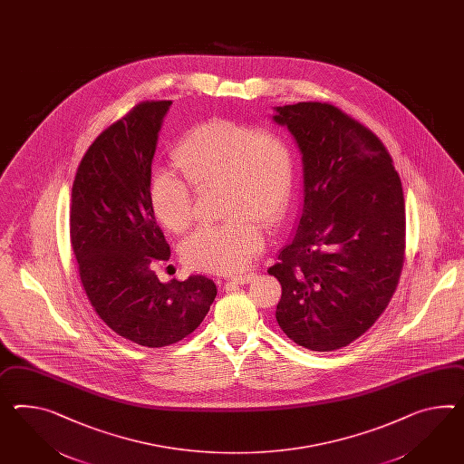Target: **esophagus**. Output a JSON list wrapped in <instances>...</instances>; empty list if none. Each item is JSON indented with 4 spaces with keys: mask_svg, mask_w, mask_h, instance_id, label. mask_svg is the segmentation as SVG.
<instances>
[{
    "mask_svg": "<svg viewBox=\"0 0 464 464\" xmlns=\"http://www.w3.org/2000/svg\"><path fill=\"white\" fill-rule=\"evenodd\" d=\"M256 276L254 274H244V276H234V277H230V279H227V281H230V283H234V285H247L250 283L252 279H254Z\"/></svg>",
    "mask_w": 464,
    "mask_h": 464,
    "instance_id": "obj_1",
    "label": "esophagus"
}]
</instances>
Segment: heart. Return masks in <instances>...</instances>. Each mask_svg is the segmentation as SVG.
Masks as SVG:
<instances>
[{
    "instance_id": "obj_1",
    "label": "heart",
    "mask_w": 464,
    "mask_h": 464,
    "mask_svg": "<svg viewBox=\"0 0 464 464\" xmlns=\"http://www.w3.org/2000/svg\"><path fill=\"white\" fill-rule=\"evenodd\" d=\"M171 163L193 188L220 187L218 226L200 227L181 247L190 267L205 273H238L266 244L264 224L276 226L287 214L296 183V158L283 132L256 130L234 120H214L185 132L171 148ZM148 200L160 224L173 234L193 220L191 191L181 179L158 171Z\"/></svg>"
}]
</instances>
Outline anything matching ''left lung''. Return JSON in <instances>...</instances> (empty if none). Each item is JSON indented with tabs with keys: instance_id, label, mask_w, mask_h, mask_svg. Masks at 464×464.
Returning a JSON list of instances; mask_svg holds the SVG:
<instances>
[{
	"instance_id": "1",
	"label": "left lung",
	"mask_w": 464,
	"mask_h": 464,
	"mask_svg": "<svg viewBox=\"0 0 464 464\" xmlns=\"http://www.w3.org/2000/svg\"><path fill=\"white\" fill-rule=\"evenodd\" d=\"M303 155L296 236L267 273L281 330L313 352L355 342L379 320L404 266L402 183L381 140L326 102L274 107Z\"/></svg>"
}]
</instances>
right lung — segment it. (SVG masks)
Wrapping results in <instances>:
<instances>
[{
	"mask_svg": "<svg viewBox=\"0 0 464 464\" xmlns=\"http://www.w3.org/2000/svg\"><path fill=\"white\" fill-rule=\"evenodd\" d=\"M171 101H146L95 138L72 185L71 244L99 318L132 343L160 348L198 328L217 296L205 276L160 283L169 246L148 200L158 132Z\"/></svg>",
	"mask_w": 464,
	"mask_h": 464,
	"instance_id": "add662e5",
	"label": "right lung"
}]
</instances>
